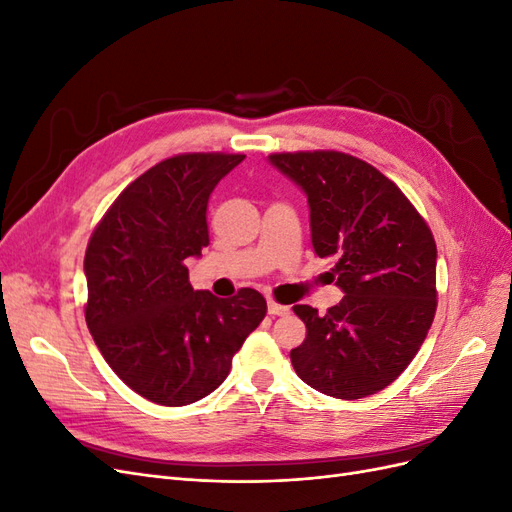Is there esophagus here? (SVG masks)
<instances>
[{
	"label": "esophagus",
	"instance_id": "esophagus-1",
	"mask_svg": "<svg viewBox=\"0 0 512 512\" xmlns=\"http://www.w3.org/2000/svg\"><path fill=\"white\" fill-rule=\"evenodd\" d=\"M288 312H290L288 305H282V303H277V301L269 299V314H271V316H286Z\"/></svg>",
	"mask_w": 512,
	"mask_h": 512
}]
</instances>
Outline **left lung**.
Masks as SVG:
<instances>
[{"label":"left lung","mask_w":512,"mask_h":512,"mask_svg":"<svg viewBox=\"0 0 512 512\" xmlns=\"http://www.w3.org/2000/svg\"><path fill=\"white\" fill-rule=\"evenodd\" d=\"M307 194L314 252L333 260L346 294L320 316L294 305L307 327L290 350L297 376L335 399H361L399 378L436 316V239L408 196L378 168L344 151L271 153Z\"/></svg>","instance_id":"8db88e82"}]
</instances>
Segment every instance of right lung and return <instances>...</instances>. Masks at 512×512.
I'll use <instances>...</instances> for the list:
<instances>
[{
    "label": "right lung",
    "mask_w": 512,
    "mask_h": 512,
    "mask_svg": "<svg viewBox=\"0 0 512 512\" xmlns=\"http://www.w3.org/2000/svg\"><path fill=\"white\" fill-rule=\"evenodd\" d=\"M241 153H179L134 179L91 232L85 320L104 361L134 393L188 406L226 380L267 314L254 288L194 290L185 258L209 245L207 203Z\"/></svg>",
    "instance_id": "add662e5"
}]
</instances>
